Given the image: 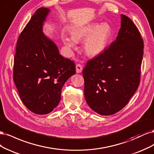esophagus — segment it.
<instances>
[{
	"mask_svg": "<svg viewBox=\"0 0 154 154\" xmlns=\"http://www.w3.org/2000/svg\"><path fill=\"white\" fill-rule=\"evenodd\" d=\"M76 72L77 73H81L82 71V66L81 65V64H77L76 65Z\"/></svg>",
	"mask_w": 154,
	"mask_h": 154,
	"instance_id": "esophagus-1",
	"label": "esophagus"
}]
</instances>
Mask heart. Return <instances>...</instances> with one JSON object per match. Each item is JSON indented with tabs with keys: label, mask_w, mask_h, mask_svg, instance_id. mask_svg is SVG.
<instances>
[{
	"label": "heart",
	"mask_w": 154,
	"mask_h": 154,
	"mask_svg": "<svg viewBox=\"0 0 154 154\" xmlns=\"http://www.w3.org/2000/svg\"><path fill=\"white\" fill-rule=\"evenodd\" d=\"M111 27L107 22L98 25L90 23L73 27L72 37L64 36L63 41L68 47L77 48V43L84 41V51L88 56L96 57L105 50L111 36Z\"/></svg>",
	"instance_id": "b5f03b06"
}]
</instances>
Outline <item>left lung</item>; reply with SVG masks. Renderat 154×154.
I'll use <instances>...</instances> for the list:
<instances>
[{"mask_svg": "<svg viewBox=\"0 0 154 154\" xmlns=\"http://www.w3.org/2000/svg\"><path fill=\"white\" fill-rule=\"evenodd\" d=\"M116 40L83 69L84 97L92 110L113 115L125 107L140 82L143 41L135 24L121 14Z\"/></svg>", "mask_w": 154, "mask_h": 154, "instance_id": "left-lung-1", "label": "left lung"}]
</instances>
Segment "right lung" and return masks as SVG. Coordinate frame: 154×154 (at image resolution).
<instances>
[{"label": "right lung", "instance_id": "add662e5", "mask_svg": "<svg viewBox=\"0 0 154 154\" xmlns=\"http://www.w3.org/2000/svg\"><path fill=\"white\" fill-rule=\"evenodd\" d=\"M50 9L39 8L20 34L14 58L13 80L28 109L46 115L61 100L63 85L75 74V65L63 57L58 48L43 32Z\"/></svg>", "mask_w": 154, "mask_h": 154}]
</instances>
